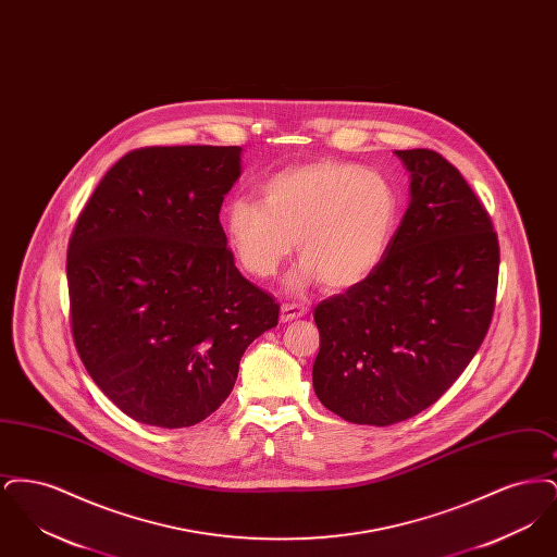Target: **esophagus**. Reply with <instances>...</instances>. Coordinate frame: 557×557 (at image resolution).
<instances>
[{
    "label": "esophagus",
    "mask_w": 557,
    "mask_h": 557,
    "mask_svg": "<svg viewBox=\"0 0 557 557\" xmlns=\"http://www.w3.org/2000/svg\"><path fill=\"white\" fill-rule=\"evenodd\" d=\"M307 309L302 305H282V313H280V321L282 323H290L294 319L305 318Z\"/></svg>",
    "instance_id": "34e87169"
}]
</instances>
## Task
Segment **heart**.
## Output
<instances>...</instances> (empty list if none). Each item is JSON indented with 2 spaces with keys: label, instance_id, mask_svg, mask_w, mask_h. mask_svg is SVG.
I'll list each match as a JSON object with an SVG mask.
<instances>
[{
  "label": "heart",
  "instance_id": "heart-1",
  "mask_svg": "<svg viewBox=\"0 0 557 557\" xmlns=\"http://www.w3.org/2000/svg\"><path fill=\"white\" fill-rule=\"evenodd\" d=\"M400 221L398 189L384 173L345 160L288 166L261 186V202L234 198L223 227L239 267L271 277L292 257L294 286L350 290L382 267Z\"/></svg>",
  "mask_w": 557,
  "mask_h": 557
}]
</instances>
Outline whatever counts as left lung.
Masks as SVG:
<instances>
[{"instance_id":"left-lung-1","label":"left lung","mask_w":557,"mask_h":557,"mask_svg":"<svg viewBox=\"0 0 557 557\" xmlns=\"http://www.w3.org/2000/svg\"><path fill=\"white\" fill-rule=\"evenodd\" d=\"M409 207L382 267L319 302L313 388L346 422L393 425L436 403L491 325L499 242L461 173L434 150H395Z\"/></svg>"}]
</instances>
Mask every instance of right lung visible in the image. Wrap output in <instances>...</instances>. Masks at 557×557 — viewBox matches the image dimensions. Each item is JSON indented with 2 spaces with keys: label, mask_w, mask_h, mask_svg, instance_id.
Wrapping results in <instances>:
<instances>
[{
  "label": "right lung",
  "mask_w": 557,
  "mask_h": 557,
  "mask_svg": "<svg viewBox=\"0 0 557 557\" xmlns=\"http://www.w3.org/2000/svg\"><path fill=\"white\" fill-rule=\"evenodd\" d=\"M239 146L141 148L81 211L66 277L73 338L98 388L157 428L207 420L230 397L248 345L280 305L248 282L219 212Z\"/></svg>",
  "instance_id": "1"
}]
</instances>
